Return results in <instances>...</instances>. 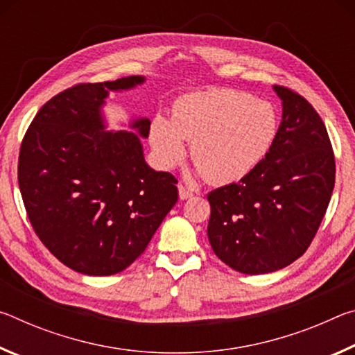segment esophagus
I'll list each match as a JSON object with an SVG mask.
<instances>
[{
	"instance_id": "1",
	"label": "esophagus",
	"mask_w": 355,
	"mask_h": 355,
	"mask_svg": "<svg viewBox=\"0 0 355 355\" xmlns=\"http://www.w3.org/2000/svg\"><path fill=\"white\" fill-rule=\"evenodd\" d=\"M178 196L182 200H186V199H189V197H192V191L189 188H186L184 184L180 183L178 184Z\"/></svg>"
}]
</instances>
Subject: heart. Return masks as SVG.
<instances>
[{
  "label": "heart",
  "mask_w": 355,
  "mask_h": 355,
  "mask_svg": "<svg viewBox=\"0 0 355 355\" xmlns=\"http://www.w3.org/2000/svg\"><path fill=\"white\" fill-rule=\"evenodd\" d=\"M274 106L248 94L218 89L177 98L171 120L156 116L150 142L161 164L182 163L191 142V159L209 183L225 184L248 175L266 158L277 136Z\"/></svg>",
  "instance_id": "obj_1"
}]
</instances>
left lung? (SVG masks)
I'll return each instance as SVG.
<instances>
[{
  "instance_id": "obj_1",
  "label": "left lung",
  "mask_w": 355,
  "mask_h": 355,
  "mask_svg": "<svg viewBox=\"0 0 355 355\" xmlns=\"http://www.w3.org/2000/svg\"><path fill=\"white\" fill-rule=\"evenodd\" d=\"M274 91L284 112L266 158L238 183L208 194L213 252L250 275L277 271L304 255L335 184V156L320 114L291 89Z\"/></svg>"
}]
</instances>
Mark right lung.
<instances>
[{
  "instance_id": "obj_1",
  "label": "right lung",
  "mask_w": 355,
  "mask_h": 355,
  "mask_svg": "<svg viewBox=\"0 0 355 355\" xmlns=\"http://www.w3.org/2000/svg\"><path fill=\"white\" fill-rule=\"evenodd\" d=\"M142 76L81 83L59 92L35 114L21 141L19 186L35 235L65 266L87 275L128 268L178 200L177 178L144 159L139 136L107 131L100 107L111 91Z\"/></svg>"
}]
</instances>
